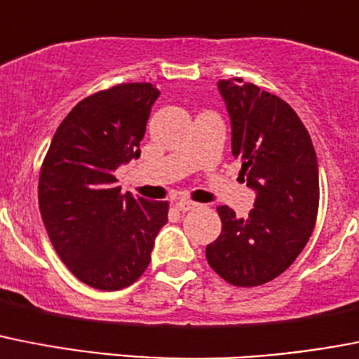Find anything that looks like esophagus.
Masks as SVG:
<instances>
[{
  "label": "esophagus",
  "instance_id": "obj_1",
  "mask_svg": "<svg viewBox=\"0 0 359 359\" xmlns=\"http://www.w3.org/2000/svg\"><path fill=\"white\" fill-rule=\"evenodd\" d=\"M196 207H198V203H194V201H191V200H180L176 203V209L182 210V212H187V210H194Z\"/></svg>",
  "mask_w": 359,
  "mask_h": 359
}]
</instances>
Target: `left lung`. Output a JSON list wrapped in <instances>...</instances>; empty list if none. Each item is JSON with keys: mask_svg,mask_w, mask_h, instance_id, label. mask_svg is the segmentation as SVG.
I'll return each instance as SVG.
<instances>
[{"mask_svg": "<svg viewBox=\"0 0 359 359\" xmlns=\"http://www.w3.org/2000/svg\"><path fill=\"white\" fill-rule=\"evenodd\" d=\"M232 127V156L256 191L249 217L217 207L222 234L207 245L210 267L236 287L274 280L298 258L320 205L316 150L289 103L243 79L217 83Z\"/></svg>", "mask_w": 359, "mask_h": 359, "instance_id": "8db88e82", "label": "left lung"}]
</instances>
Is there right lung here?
Instances as JSON below:
<instances>
[{
    "label": "right lung",
    "instance_id": "obj_1",
    "mask_svg": "<svg viewBox=\"0 0 359 359\" xmlns=\"http://www.w3.org/2000/svg\"><path fill=\"white\" fill-rule=\"evenodd\" d=\"M159 90L121 83L85 97L52 137L39 172L43 223L61 262L79 281L119 290L145 272L167 201L121 194L114 170L140 158Z\"/></svg>",
    "mask_w": 359,
    "mask_h": 359
}]
</instances>
